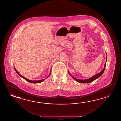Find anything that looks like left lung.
<instances>
[{
    "label": "left lung",
    "instance_id": "8db88e82",
    "mask_svg": "<svg viewBox=\"0 0 121 121\" xmlns=\"http://www.w3.org/2000/svg\"><path fill=\"white\" fill-rule=\"evenodd\" d=\"M106 61H107V58H106ZM106 62H105V68L103 69L98 74H97L95 75H94V76H93V77H91V78H90V79H86V80H79V79H76V78H75L73 77H72V78H73V79H74L76 81H77V82H80V83H90V82H93V81L94 80H95L96 79H97V78H98L99 77H100L102 75L103 73V72L104 71V70H105V65H106Z\"/></svg>",
    "mask_w": 121,
    "mask_h": 121
}]
</instances>
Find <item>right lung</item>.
I'll list each match as a JSON object with an SVG mask.
<instances>
[{"label": "right lung", "mask_w": 121, "mask_h": 121, "mask_svg": "<svg viewBox=\"0 0 121 121\" xmlns=\"http://www.w3.org/2000/svg\"><path fill=\"white\" fill-rule=\"evenodd\" d=\"M15 70H16V73L18 74L21 77H22L23 78H24L25 80H26L27 81H28V82H31V83H40V82H43V81H44V80H45V79H43V80H38V81H33V80H29L28 79H27V78H26L25 77H23L19 73H18V72L17 71V70L15 68ZM51 73H50V74H49V76L51 74Z\"/></svg>", "instance_id": "add662e5"}]
</instances>
